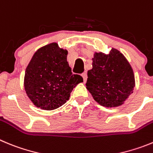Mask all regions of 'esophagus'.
Listing matches in <instances>:
<instances>
[{"label":"esophagus","mask_w":153,"mask_h":153,"mask_svg":"<svg viewBox=\"0 0 153 153\" xmlns=\"http://www.w3.org/2000/svg\"><path fill=\"white\" fill-rule=\"evenodd\" d=\"M82 78H83L84 82H85L86 81V79H87V74H86V73H82Z\"/></svg>","instance_id":"34e87169"}]
</instances>
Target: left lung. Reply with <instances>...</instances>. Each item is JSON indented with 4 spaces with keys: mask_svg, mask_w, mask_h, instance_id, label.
<instances>
[{
    "mask_svg": "<svg viewBox=\"0 0 153 153\" xmlns=\"http://www.w3.org/2000/svg\"><path fill=\"white\" fill-rule=\"evenodd\" d=\"M86 89L101 105H121L133 93L135 80L133 70L120 51L114 48L108 54L96 53L92 69L88 71Z\"/></svg>",
    "mask_w": 153,
    "mask_h": 153,
    "instance_id": "8db88e82",
    "label": "left lung"
}]
</instances>
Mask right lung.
I'll use <instances>...</instances> for the list:
<instances>
[{"label": "right lung", "mask_w": 153, "mask_h": 153, "mask_svg": "<svg viewBox=\"0 0 153 153\" xmlns=\"http://www.w3.org/2000/svg\"><path fill=\"white\" fill-rule=\"evenodd\" d=\"M67 51L51 43L39 48L25 73L24 87L33 104L44 110H54L69 99L73 89L83 79L73 74L67 61Z\"/></svg>", "instance_id": "right-lung-1"}]
</instances>
